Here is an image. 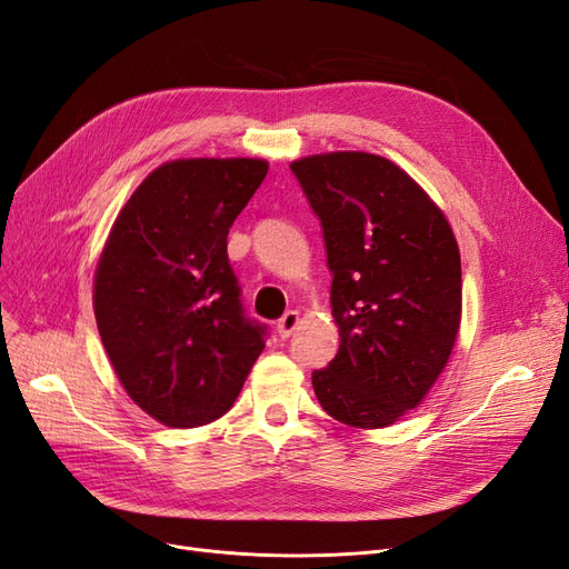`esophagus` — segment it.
Here are the masks:
<instances>
[{
    "label": "esophagus",
    "mask_w": 569,
    "mask_h": 569,
    "mask_svg": "<svg viewBox=\"0 0 569 569\" xmlns=\"http://www.w3.org/2000/svg\"><path fill=\"white\" fill-rule=\"evenodd\" d=\"M299 327V313L297 311H287L280 320H278V335L282 337V339H287V337H291V332H295Z\"/></svg>",
    "instance_id": "esophagus-1"
}]
</instances>
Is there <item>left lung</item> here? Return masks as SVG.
<instances>
[{"mask_svg":"<svg viewBox=\"0 0 569 569\" xmlns=\"http://www.w3.org/2000/svg\"><path fill=\"white\" fill-rule=\"evenodd\" d=\"M320 220L339 351L313 372L322 410L377 429L416 408L460 327V251L449 220L389 159L332 151L289 166Z\"/></svg>","mask_w":569,"mask_h":569,"instance_id":"1","label":"left lung"}]
</instances>
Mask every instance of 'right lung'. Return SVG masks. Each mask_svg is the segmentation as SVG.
<instances>
[{"label":"right lung","instance_id":"right-lung-1","mask_svg":"<svg viewBox=\"0 0 569 569\" xmlns=\"http://www.w3.org/2000/svg\"><path fill=\"white\" fill-rule=\"evenodd\" d=\"M266 173L261 159L163 163L101 251V343L130 399L166 427L226 416L266 347L268 327L247 318L228 261V232Z\"/></svg>","mask_w":569,"mask_h":569}]
</instances>
